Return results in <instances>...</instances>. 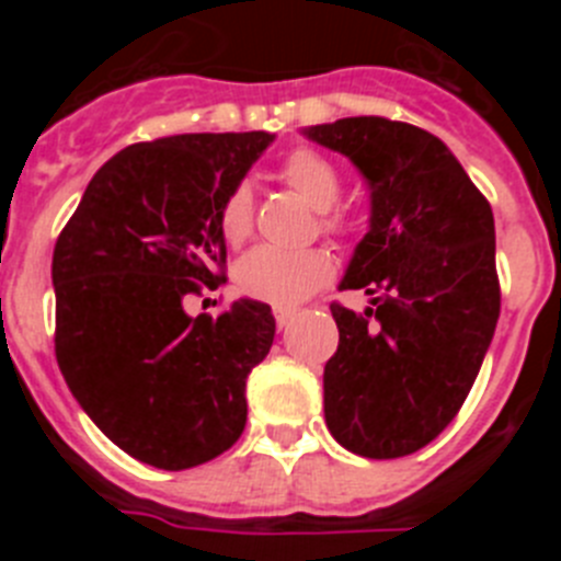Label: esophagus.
<instances>
[{
	"instance_id": "1",
	"label": "esophagus",
	"mask_w": 561,
	"mask_h": 561,
	"mask_svg": "<svg viewBox=\"0 0 561 561\" xmlns=\"http://www.w3.org/2000/svg\"><path fill=\"white\" fill-rule=\"evenodd\" d=\"M272 314H275L277 329H286V325H289L291 320H295L297 309H289V306H275V309H272Z\"/></svg>"
}]
</instances>
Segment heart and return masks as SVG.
I'll return each instance as SVG.
<instances>
[{
	"mask_svg": "<svg viewBox=\"0 0 561 561\" xmlns=\"http://www.w3.org/2000/svg\"><path fill=\"white\" fill-rule=\"evenodd\" d=\"M277 180L300 199L317 207V225L329 236L342 238L351 230L345 210L334 207L340 193V171L325 153L314 148H295L277 165ZM255 225V199L247 185H236L219 205V230L230 247H241ZM331 255L325 250H272L257 247L238 264V286L257 300L275 306H295L331 277Z\"/></svg>",
	"mask_w": 561,
	"mask_h": 561,
	"instance_id": "b5f03b06",
	"label": "heart"
}]
</instances>
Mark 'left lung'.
<instances>
[{"instance_id":"left-lung-1","label":"left lung","mask_w":561,"mask_h":561,"mask_svg":"<svg viewBox=\"0 0 561 561\" xmlns=\"http://www.w3.org/2000/svg\"><path fill=\"white\" fill-rule=\"evenodd\" d=\"M370 182V230L331 304L340 329L325 362V424L342 447L390 460L424 449L472 390L500 317L492 205L435 134L388 117L306 128Z\"/></svg>"}]
</instances>
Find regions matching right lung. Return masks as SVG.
I'll return each mask as SVG.
<instances>
[{"mask_svg": "<svg viewBox=\"0 0 561 561\" xmlns=\"http://www.w3.org/2000/svg\"><path fill=\"white\" fill-rule=\"evenodd\" d=\"M270 131L134 142L92 176L53 252L56 359L87 415L123 453L180 472L236 444L247 376L275 340L266 304L187 317L227 280L219 205Z\"/></svg>", "mask_w": 561, "mask_h": 561, "instance_id": "right-lung-1", "label": "right lung"}]
</instances>
